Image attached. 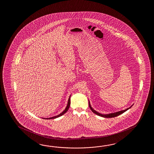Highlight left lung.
<instances>
[{"label": "left lung", "mask_w": 154, "mask_h": 154, "mask_svg": "<svg viewBox=\"0 0 154 154\" xmlns=\"http://www.w3.org/2000/svg\"><path fill=\"white\" fill-rule=\"evenodd\" d=\"M88 105H89V107L91 109V111L93 113H94L96 115H98L99 116H101V117H105V118H113V117H117V116H118L119 115H121L122 113H123L124 112H125L126 111H127L129 108H131V106H131L129 108L125 109V110H123V111H121L113 113H110V114H108V115H102L101 113H98L93 108H92L91 106L90 105V102H88Z\"/></svg>", "instance_id": "obj_1"}]
</instances>
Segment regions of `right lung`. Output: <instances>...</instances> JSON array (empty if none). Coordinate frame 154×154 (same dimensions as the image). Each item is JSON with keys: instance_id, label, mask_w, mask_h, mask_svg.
I'll list each match as a JSON object with an SVG mask.
<instances>
[{"instance_id": "1", "label": "right lung", "mask_w": 154, "mask_h": 154, "mask_svg": "<svg viewBox=\"0 0 154 154\" xmlns=\"http://www.w3.org/2000/svg\"><path fill=\"white\" fill-rule=\"evenodd\" d=\"M70 97H69V100H68V105L66 106V109L64 110V111L62 112L60 114H59V115H57V116H54V117H51V118H43V119H54V118H58V117H59L60 116H62V115H64V113H66V112L68 111V110L69 109V107H70Z\"/></svg>"}]
</instances>
